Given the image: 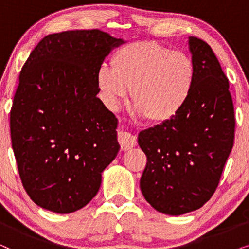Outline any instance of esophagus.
<instances>
[{"label":"esophagus","mask_w":249,"mask_h":249,"mask_svg":"<svg viewBox=\"0 0 249 249\" xmlns=\"http://www.w3.org/2000/svg\"><path fill=\"white\" fill-rule=\"evenodd\" d=\"M118 139L122 151H128V149L132 148L136 145V137L130 132L120 130L118 132Z\"/></svg>","instance_id":"1"}]
</instances>
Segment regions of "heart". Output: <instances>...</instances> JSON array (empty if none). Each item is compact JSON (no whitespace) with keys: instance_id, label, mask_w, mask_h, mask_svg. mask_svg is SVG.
Segmentation results:
<instances>
[{"instance_id":"heart-1","label":"heart","mask_w":249,"mask_h":249,"mask_svg":"<svg viewBox=\"0 0 249 249\" xmlns=\"http://www.w3.org/2000/svg\"><path fill=\"white\" fill-rule=\"evenodd\" d=\"M96 74L102 100L118 107L131 88L136 111L153 124H163L181 113L195 88L193 57L158 42H136L120 47Z\"/></svg>"}]
</instances>
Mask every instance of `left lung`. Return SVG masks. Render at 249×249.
<instances>
[{"instance_id":"1","label":"left lung","mask_w":249,"mask_h":249,"mask_svg":"<svg viewBox=\"0 0 249 249\" xmlns=\"http://www.w3.org/2000/svg\"><path fill=\"white\" fill-rule=\"evenodd\" d=\"M189 50L197 78L188 104L176 119L138 135L147 156L142 193L156 211L169 215L198 210L210 200L234 139L229 80L206 42L189 37Z\"/></svg>"}]
</instances>
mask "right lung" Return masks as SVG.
Segmentation results:
<instances>
[{"label":"right lung","instance_id":"right-lung-1","mask_svg":"<svg viewBox=\"0 0 249 249\" xmlns=\"http://www.w3.org/2000/svg\"><path fill=\"white\" fill-rule=\"evenodd\" d=\"M124 43L98 29L51 34L23 64L11 142L23 188L43 209L67 214L87 205L118 154V119L96 97V74Z\"/></svg>","mask_w":249,"mask_h":249}]
</instances>
